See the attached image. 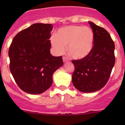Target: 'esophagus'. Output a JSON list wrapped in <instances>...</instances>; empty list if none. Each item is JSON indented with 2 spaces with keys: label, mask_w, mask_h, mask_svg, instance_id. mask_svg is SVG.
Returning <instances> with one entry per match:
<instances>
[{
  "label": "esophagus",
  "mask_w": 125,
  "mask_h": 125,
  "mask_svg": "<svg viewBox=\"0 0 125 125\" xmlns=\"http://www.w3.org/2000/svg\"><path fill=\"white\" fill-rule=\"evenodd\" d=\"M63 62H66L68 61V59L65 57H63Z\"/></svg>",
  "instance_id": "obj_1"
}]
</instances>
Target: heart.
Listing matches in <instances>:
<instances>
[{
  "label": "heart",
  "mask_w": 125,
  "mask_h": 125,
  "mask_svg": "<svg viewBox=\"0 0 125 125\" xmlns=\"http://www.w3.org/2000/svg\"><path fill=\"white\" fill-rule=\"evenodd\" d=\"M94 35L88 26L69 25L58 30L50 39L51 46L57 54L65 52L68 45V52L76 60L85 59L92 51L94 46Z\"/></svg>",
  "instance_id": "1"
}]
</instances>
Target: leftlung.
<instances>
[{
    "label": "left lung",
    "instance_id": "1",
    "mask_svg": "<svg viewBox=\"0 0 125 125\" xmlns=\"http://www.w3.org/2000/svg\"><path fill=\"white\" fill-rule=\"evenodd\" d=\"M94 35V46L85 59L73 60L75 70L72 81L82 93H93L103 88L115 64V45L109 32L92 22H88Z\"/></svg>",
    "mask_w": 125,
    "mask_h": 125
}]
</instances>
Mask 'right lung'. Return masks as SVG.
<instances>
[{
    "instance_id": "obj_1",
    "label": "right lung",
    "mask_w": 125,
    "mask_h": 125,
    "mask_svg": "<svg viewBox=\"0 0 125 125\" xmlns=\"http://www.w3.org/2000/svg\"><path fill=\"white\" fill-rule=\"evenodd\" d=\"M51 24L34 23L19 32L10 46V69L19 87L39 94L52 83V74L63 65L62 57L50 53Z\"/></svg>"
}]
</instances>
